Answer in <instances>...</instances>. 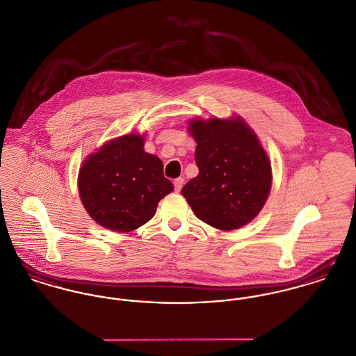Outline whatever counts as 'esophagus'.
Returning <instances> with one entry per match:
<instances>
[{
    "label": "esophagus",
    "mask_w": 356,
    "mask_h": 356,
    "mask_svg": "<svg viewBox=\"0 0 356 356\" xmlns=\"http://www.w3.org/2000/svg\"><path fill=\"white\" fill-rule=\"evenodd\" d=\"M173 184H175V191L179 192L183 188V186H184V179H181V177L176 179V180L173 181Z\"/></svg>",
    "instance_id": "1"
}]
</instances>
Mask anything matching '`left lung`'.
<instances>
[{"label": "left lung", "instance_id": "8db88e82", "mask_svg": "<svg viewBox=\"0 0 356 356\" xmlns=\"http://www.w3.org/2000/svg\"><path fill=\"white\" fill-rule=\"evenodd\" d=\"M199 175L181 190L200 220L219 230L254 218L271 191V163L257 136L240 116L192 119Z\"/></svg>", "mask_w": 356, "mask_h": 356}]
</instances>
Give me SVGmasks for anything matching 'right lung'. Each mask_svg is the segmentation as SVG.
Here are the masks:
<instances>
[{"label": "right lung", "mask_w": 356, "mask_h": 356, "mask_svg": "<svg viewBox=\"0 0 356 356\" xmlns=\"http://www.w3.org/2000/svg\"><path fill=\"white\" fill-rule=\"evenodd\" d=\"M143 137L111 139L90 154L79 173V192L90 218L113 232H131L154 217L173 191L163 161L143 150Z\"/></svg>", "instance_id": "1"}]
</instances>
